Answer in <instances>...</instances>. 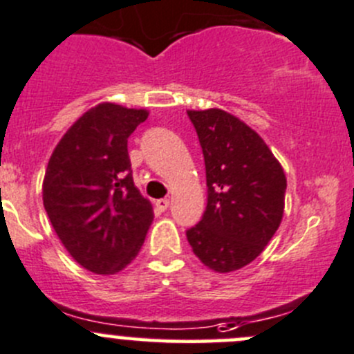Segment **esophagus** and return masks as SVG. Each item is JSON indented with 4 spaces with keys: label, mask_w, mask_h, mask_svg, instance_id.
I'll return each instance as SVG.
<instances>
[{
    "label": "esophagus",
    "mask_w": 354,
    "mask_h": 354,
    "mask_svg": "<svg viewBox=\"0 0 354 354\" xmlns=\"http://www.w3.org/2000/svg\"><path fill=\"white\" fill-rule=\"evenodd\" d=\"M156 207L159 209L160 212H164L167 207H169V198H159V201L156 202Z\"/></svg>",
    "instance_id": "34e87169"
}]
</instances>
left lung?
I'll use <instances>...</instances> for the list:
<instances>
[{"label": "left lung", "mask_w": 354, "mask_h": 354, "mask_svg": "<svg viewBox=\"0 0 354 354\" xmlns=\"http://www.w3.org/2000/svg\"><path fill=\"white\" fill-rule=\"evenodd\" d=\"M205 164L207 205L187 230L195 256L218 273L256 259L279 230L287 180L254 129L221 111H188Z\"/></svg>", "instance_id": "left-lung-1"}]
</instances>
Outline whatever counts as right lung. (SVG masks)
<instances>
[{"mask_svg": "<svg viewBox=\"0 0 354 354\" xmlns=\"http://www.w3.org/2000/svg\"><path fill=\"white\" fill-rule=\"evenodd\" d=\"M149 112L100 104L55 147L43 204L65 249L82 268L114 275L138 256L153 219L135 187L128 138Z\"/></svg>", "mask_w": 354, "mask_h": 354, "instance_id": "add662e5", "label": "right lung"}]
</instances>
